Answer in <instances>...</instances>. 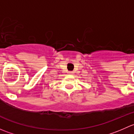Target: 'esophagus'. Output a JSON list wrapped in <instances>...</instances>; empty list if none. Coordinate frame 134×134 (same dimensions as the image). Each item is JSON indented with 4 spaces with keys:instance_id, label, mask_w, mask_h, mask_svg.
I'll list each match as a JSON object with an SVG mask.
<instances>
[{
    "instance_id": "1",
    "label": "esophagus",
    "mask_w": 134,
    "mask_h": 134,
    "mask_svg": "<svg viewBox=\"0 0 134 134\" xmlns=\"http://www.w3.org/2000/svg\"><path fill=\"white\" fill-rule=\"evenodd\" d=\"M69 74H70V75H72V72H69Z\"/></svg>"
}]
</instances>
